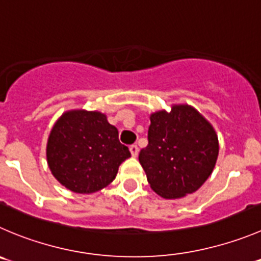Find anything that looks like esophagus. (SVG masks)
<instances>
[{
    "mask_svg": "<svg viewBox=\"0 0 261 261\" xmlns=\"http://www.w3.org/2000/svg\"><path fill=\"white\" fill-rule=\"evenodd\" d=\"M129 151H130V153H132L133 158H136V156L138 155V146L137 145H132L130 147H129Z\"/></svg>",
    "mask_w": 261,
    "mask_h": 261,
    "instance_id": "34e87169",
    "label": "esophagus"
}]
</instances>
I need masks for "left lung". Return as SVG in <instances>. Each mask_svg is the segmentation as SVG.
I'll use <instances>...</instances> for the list:
<instances>
[{
    "label": "left lung",
    "instance_id": "1",
    "mask_svg": "<svg viewBox=\"0 0 261 261\" xmlns=\"http://www.w3.org/2000/svg\"><path fill=\"white\" fill-rule=\"evenodd\" d=\"M148 145L140 163L151 188L164 198H179L197 191L217 163L219 145L209 121L188 105L151 115Z\"/></svg>",
    "mask_w": 261,
    "mask_h": 261
}]
</instances>
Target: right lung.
<instances>
[{
	"label": "right lung",
	"mask_w": 261,
	"mask_h": 261,
	"mask_svg": "<svg viewBox=\"0 0 261 261\" xmlns=\"http://www.w3.org/2000/svg\"><path fill=\"white\" fill-rule=\"evenodd\" d=\"M130 156L119 141L118 129L103 114L74 110L52 128L47 161L52 174L76 193H92L110 185L118 168Z\"/></svg>",
	"instance_id": "right-lung-1"
}]
</instances>
